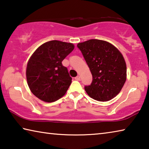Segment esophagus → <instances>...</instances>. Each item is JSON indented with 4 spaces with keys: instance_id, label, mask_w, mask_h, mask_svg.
I'll return each instance as SVG.
<instances>
[{
    "instance_id": "esophagus-1",
    "label": "esophagus",
    "mask_w": 149,
    "mask_h": 149,
    "mask_svg": "<svg viewBox=\"0 0 149 149\" xmlns=\"http://www.w3.org/2000/svg\"><path fill=\"white\" fill-rule=\"evenodd\" d=\"M75 79L77 80V81H79L80 80V76L79 75H77V76H76L75 77Z\"/></svg>"
}]
</instances>
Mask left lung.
Returning <instances> with one entry per match:
<instances>
[{"mask_svg": "<svg viewBox=\"0 0 149 149\" xmlns=\"http://www.w3.org/2000/svg\"><path fill=\"white\" fill-rule=\"evenodd\" d=\"M77 47L93 75L91 84L85 86L87 95L98 101H108L122 90L126 81L127 68L122 54L107 41L90 39Z\"/></svg>", "mask_w": 149, "mask_h": 149, "instance_id": "left-lung-1", "label": "left lung"}]
</instances>
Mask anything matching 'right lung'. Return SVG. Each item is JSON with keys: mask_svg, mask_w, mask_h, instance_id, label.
<instances>
[{"mask_svg": "<svg viewBox=\"0 0 149 149\" xmlns=\"http://www.w3.org/2000/svg\"><path fill=\"white\" fill-rule=\"evenodd\" d=\"M74 49L72 43L54 40L42 44L33 52L27 62L26 77L35 97L52 102L65 95L72 77L62 62Z\"/></svg>", "mask_w": 149, "mask_h": 149, "instance_id": "right-lung-1", "label": "right lung"}]
</instances>
